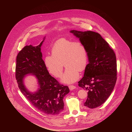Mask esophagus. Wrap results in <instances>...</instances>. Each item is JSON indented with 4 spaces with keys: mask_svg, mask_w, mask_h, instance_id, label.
<instances>
[{
    "mask_svg": "<svg viewBox=\"0 0 132 132\" xmlns=\"http://www.w3.org/2000/svg\"><path fill=\"white\" fill-rule=\"evenodd\" d=\"M69 88L70 89V90H72L74 89H76V87L75 86H73V85H70V86H69Z\"/></svg>",
    "mask_w": 132,
    "mask_h": 132,
    "instance_id": "esophagus-1",
    "label": "esophagus"
}]
</instances>
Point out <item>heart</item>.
Instances as JSON below:
<instances>
[{"label":"heart","mask_w":132,"mask_h":132,"mask_svg":"<svg viewBox=\"0 0 132 132\" xmlns=\"http://www.w3.org/2000/svg\"><path fill=\"white\" fill-rule=\"evenodd\" d=\"M52 55H47L44 63L49 72L56 78L63 74L64 64L67 67L62 81L71 84L79 78V71H84L87 65L88 56L86 45L80 41L66 38L56 41L51 50Z\"/></svg>","instance_id":"obj_1"}]
</instances>
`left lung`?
Returning a JSON list of instances; mask_svg holds the SVG:
<instances>
[{"mask_svg":"<svg viewBox=\"0 0 132 132\" xmlns=\"http://www.w3.org/2000/svg\"><path fill=\"white\" fill-rule=\"evenodd\" d=\"M87 48L89 64L78 86L88 91L85 106L93 109L102 105L110 96L117 79L116 54L100 34L72 30Z\"/></svg>","mask_w":132,"mask_h":132,"instance_id":"8db88e82","label":"left lung"}]
</instances>
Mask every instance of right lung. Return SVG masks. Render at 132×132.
<instances>
[{
    "mask_svg": "<svg viewBox=\"0 0 132 132\" xmlns=\"http://www.w3.org/2000/svg\"><path fill=\"white\" fill-rule=\"evenodd\" d=\"M43 42L36 46L26 45L18 53L15 78L19 88L32 105L45 114L55 116L64 110L63 98L69 89L49 74L41 52ZM29 73L35 75L40 85L35 93L28 91L23 84V78Z\"/></svg>",
    "mask_w": 132,
    "mask_h": 132,
    "instance_id": "add662e5",
    "label": "right lung"
}]
</instances>
